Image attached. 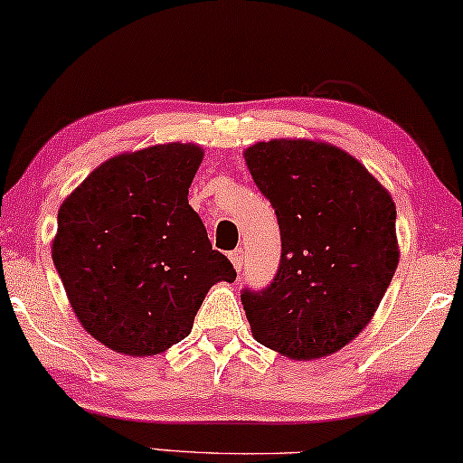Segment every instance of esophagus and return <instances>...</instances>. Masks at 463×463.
Wrapping results in <instances>:
<instances>
[{"label":"esophagus","instance_id":"esophagus-1","mask_svg":"<svg viewBox=\"0 0 463 463\" xmlns=\"http://www.w3.org/2000/svg\"><path fill=\"white\" fill-rule=\"evenodd\" d=\"M230 261L233 263V268H236V272H242V266H244V255H242V249H236L230 253Z\"/></svg>","mask_w":463,"mask_h":463}]
</instances>
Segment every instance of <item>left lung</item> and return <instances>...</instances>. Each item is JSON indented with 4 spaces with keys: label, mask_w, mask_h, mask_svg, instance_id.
Returning a JSON list of instances; mask_svg holds the SVG:
<instances>
[{
    "label": "left lung",
    "mask_w": 463,
    "mask_h": 463,
    "mask_svg": "<svg viewBox=\"0 0 463 463\" xmlns=\"http://www.w3.org/2000/svg\"><path fill=\"white\" fill-rule=\"evenodd\" d=\"M280 227V266L263 291H242L250 332L280 355H334L372 321L400 261L395 203L364 164L304 137L244 151Z\"/></svg>",
    "instance_id": "1"
}]
</instances>
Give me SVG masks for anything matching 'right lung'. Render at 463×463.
<instances>
[{
    "label": "right lung",
    "instance_id": "add662e5",
    "mask_svg": "<svg viewBox=\"0 0 463 463\" xmlns=\"http://www.w3.org/2000/svg\"><path fill=\"white\" fill-rule=\"evenodd\" d=\"M202 159L191 142L117 155L59 206L52 261L80 326L110 351H167L210 287L236 280L187 200Z\"/></svg>",
    "mask_w": 463,
    "mask_h": 463
}]
</instances>
